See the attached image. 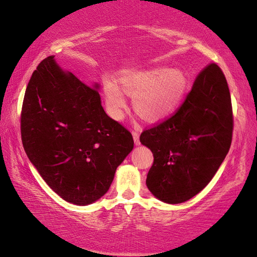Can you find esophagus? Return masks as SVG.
Returning a JSON list of instances; mask_svg holds the SVG:
<instances>
[{
	"instance_id": "34e87169",
	"label": "esophagus",
	"mask_w": 257,
	"mask_h": 257,
	"mask_svg": "<svg viewBox=\"0 0 257 257\" xmlns=\"http://www.w3.org/2000/svg\"><path fill=\"white\" fill-rule=\"evenodd\" d=\"M132 135H133L135 145H136V146H139V145H141V142H139V134L137 133V132H136V131H133V132H132Z\"/></svg>"
}]
</instances>
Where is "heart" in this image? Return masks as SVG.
<instances>
[{
	"label": "heart",
	"mask_w": 257,
	"mask_h": 257,
	"mask_svg": "<svg viewBox=\"0 0 257 257\" xmlns=\"http://www.w3.org/2000/svg\"><path fill=\"white\" fill-rule=\"evenodd\" d=\"M188 90V79L180 69L155 66L124 74L119 87L105 83V98L113 119L122 118L127 106L124 94L133 97L134 109L150 122L166 119L181 105Z\"/></svg>",
	"instance_id": "heart-1"
}]
</instances>
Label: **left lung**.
I'll list each match as a JSON object with an SVG mask.
<instances>
[{"label": "left lung", "instance_id": "8db88e82", "mask_svg": "<svg viewBox=\"0 0 257 257\" xmlns=\"http://www.w3.org/2000/svg\"><path fill=\"white\" fill-rule=\"evenodd\" d=\"M232 136V109L221 68L209 64L194 82L178 111L141 135L154 162L146 184L166 204H180L198 194L221 166Z\"/></svg>", "mask_w": 257, "mask_h": 257}]
</instances>
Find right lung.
<instances>
[{
	"instance_id": "obj_1",
	"label": "right lung",
	"mask_w": 257,
	"mask_h": 257,
	"mask_svg": "<svg viewBox=\"0 0 257 257\" xmlns=\"http://www.w3.org/2000/svg\"><path fill=\"white\" fill-rule=\"evenodd\" d=\"M99 84H84L44 59L28 83L21 138L30 162L68 203L87 206L104 196L115 170L133 150L130 132L108 116Z\"/></svg>"
}]
</instances>
